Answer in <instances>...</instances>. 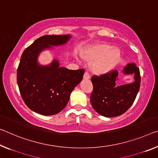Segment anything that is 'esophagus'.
<instances>
[{"mask_svg":"<svg viewBox=\"0 0 158 158\" xmlns=\"http://www.w3.org/2000/svg\"><path fill=\"white\" fill-rule=\"evenodd\" d=\"M90 78H91V75H90L87 72H85L84 74V79H89Z\"/></svg>","mask_w":158,"mask_h":158,"instance_id":"34e87169","label":"esophagus"}]
</instances>
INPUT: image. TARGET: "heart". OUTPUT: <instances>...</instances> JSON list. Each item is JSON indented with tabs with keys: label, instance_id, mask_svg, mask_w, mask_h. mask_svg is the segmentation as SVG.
<instances>
[{
	"label": "heart",
	"instance_id": "obj_1",
	"mask_svg": "<svg viewBox=\"0 0 158 158\" xmlns=\"http://www.w3.org/2000/svg\"><path fill=\"white\" fill-rule=\"evenodd\" d=\"M84 60L93 62L91 69L96 74H106L113 69L119 63L121 52L116 47L106 44L91 46L81 54Z\"/></svg>",
	"mask_w": 158,
	"mask_h": 158
}]
</instances>
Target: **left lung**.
I'll return each instance as SVG.
<instances>
[{
	"instance_id": "left-lung-1",
	"label": "left lung",
	"mask_w": 158,
	"mask_h": 158,
	"mask_svg": "<svg viewBox=\"0 0 158 158\" xmlns=\"http://www.w3.org/2000/svg\"><path fill=\"white\" fill-rule=\"evenodd\" d=\"M122 72L124 74H133V83L117 86V70L99 77H92L94 90L91 95V103L95 110L102 116H119L131 106L136 99L141 84L139 68L131 62L127 64Z\"/></svg>"
}]
</instances>
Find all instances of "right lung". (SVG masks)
Listing matches in <instances>:
<instances>
[{"instance_id": "obj_1", "label": "right lung", "mask_w": 158, "mask_h": 158, "mask_svg": "<svg viewBox=\"0 0 158 158\" xmlns=\"http://www.w3.org/2000/svg\"><path fill=\"white\" fill-rule=\"evenodd\" d=\"M71 35H46L37 39L22 53L17 72L19 92L27 106L36 113L53 115L62 111L73 89L81 81L85 70L60 67L54 59L41 65L38 57L46 49L65 44Z\"/></svg>"}]
</instances>
